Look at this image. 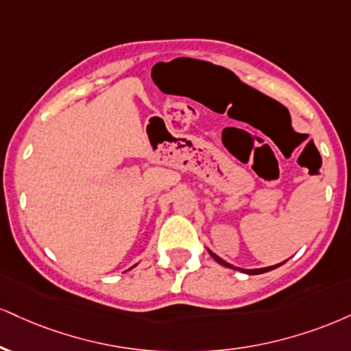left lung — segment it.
I'll return each mask as SVG.
<instances>
[{
	"mask_svg": "<svg viewBox=\"0 0 351 351\" xmlns=\"http://www.w3.org/2000/svg\"><path fill=\"white\" fill-rule=\"evenodd\" d=\"M209 253H210V256H213L214 260L217 261L219 265H222V267H227V268H232V269H239V271H242V273H247V274H261V273H267V271H271V269H274V268H278V267H281L282 263H285V261H282V263H280V265H273V267H267V268H256V269H243V268H237V267H234V265H230V263H227V261H223L221 256H217L216 253H213L210 250H208Z\"/></svg>",
	"mask_w": 351,
	"mask_h": 351,
	"instance_id": "8db88e82",
	"label": "left lung"
}]
</instances>
